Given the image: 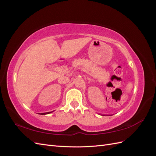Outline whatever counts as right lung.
I'll return each instance as SVG.
<instances>
[{
    "instance_id": "add662e5",
    "label": "right lung",
    "mask_w": 156,
    "mask_h": 156,
    "mask_svg": "<svg viewBox=\"0 0 156 156\" xmlns=\"http://www.w3.org/2000/svg\"><path fill=\"white\" fill-rule=\"evenodd\" d=\"M52 112H44V113H41V115H48V114H49V113H51Z\"/></svg>"
}]
</instances>
